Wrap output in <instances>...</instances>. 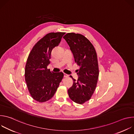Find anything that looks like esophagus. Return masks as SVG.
Returning a JSON list of instances; mask_svg holds the SVG:
<instances>
[{"instance_id":"esophagus-1","label":"esophagus","mask_w":134,"mask_h":134,"mask_svg":"<svg viewBox=\"0 0 134 134\" xmlns=\"http://www.w3.org/2000/svg\"><path fill=\"white\" fill-rule=\"evenodd\" d=\"M64 77H68V75L67 74L64 73Z\"/></svg>"}]
</instances>
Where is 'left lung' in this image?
<instances>
[{"label":"left lung","instance_id":"left-lung-1","mask_svg":"<svg viewBox=\"0 0 134 134\" xmlns=\"http://www.w3.org/2000/svg\"><path fill=\"white\" fill-rule=\"evenodd\" d=\"M63 37L80 66L77 81L70 76L74 83L68 90V95L72 101L81 104L91 99L97 85L99 71L97 53L91 42L82 34L68 33Z\"/></svg>","mask_w":134,"mask_h":134}]
</instances>
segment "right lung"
I'll list each match as a JSON object with an SVG mask.
<instances>
[{
  "label": "right lung",
  "instance_id": "add662e5",
  "mask_svg": "<svg viewBox=\"0 0 134 134\" xmlns=\"http://www.w3.org/2000/svg\"><path fill=\"white\" fill-rule=\"evenodd\" d=\"M65 34H47L35 44L29 55L25 69V81L31 97L37 102H44L51 99L63 79V72H51L47 66L52 49L59 45Z\"/></svg>",
  "mask_w": 134,
  "mask_h": 134
}]
</instances>
